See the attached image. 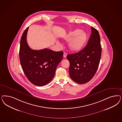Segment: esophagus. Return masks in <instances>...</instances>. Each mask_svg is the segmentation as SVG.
Wrapping results in <instances>:
<instances>
[{"mask_svg": "<svg viewBox=\"0 0 122 122\" xmlns=\"http://www.w3.org/2000/svg\"><path fill=\"white\" fill-rule=\"evenodd\" d=\"M67 53H66V52H64V54H63V56L64 58H66V56H67Z\"/></svg>", "mask_w": 122, "mask_h": 122, "instance_id": "34e87169", "label": "esophagus"}]
</instances>
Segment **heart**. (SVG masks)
Masks as SVG:
<instances>
[{
    "instance_id": "obj_1",
    "label": "heart",
    "mask_w": 122,
    "mask_h": 122,
    "mask_svg": "<svg viewBox=\"0 0 122 122\" xmlns=\"http://www.w3.org/2000/svg\"><path fill=\"white\" fill-rule=\"evenodd\" d=\"M66 41H71L69 43L68 47L71 51L78 52L81 51L86 43L87 36L83 31L75 30L69 32L64 37ZM57 44L59 43H57Z\"/></svg>"
}]
</instances>
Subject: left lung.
I'll use <instances>...</instances> for the list:
<instances>
[{
	"mask_svg": "<svg viewBox=\"0 0 122 122\" xmlns=\"http://www.w3.org/2000/svg\"><path fill=\"white\" fill-rule=\"evenodd\" d=\"M92 33L87 44L78 52L68 54L69 74L75 83L83 84L91 80L95 75L100 61L102 46L99 32L91 26Z\"/></svg>",
	"mask_w": 122,
	"mask_h": 122,
	"instance_id": "8db88e82",
	"label": "left lung"
}]
</instances>
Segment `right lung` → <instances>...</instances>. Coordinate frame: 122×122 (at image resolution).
<instances>
[{
    "instance_id": "obj_1",
    "label": "right lung",
    "mask_w": 122,
    "mask_h": 122,
    "mask_svg": "<svg viewBox=\"0 0 122 122\" xmlns=\"http://www.w3.org/2000/svg\"><path fill=\"white\" fill-rule=\"evenodd\" d=\"M28 29L29 27L25 30L20 39V63L28 79L35 85L43 86L53 78L57 66L63 58V52L47 48L32 49L26 40Z\"/></svg>"
}]
</instances>
